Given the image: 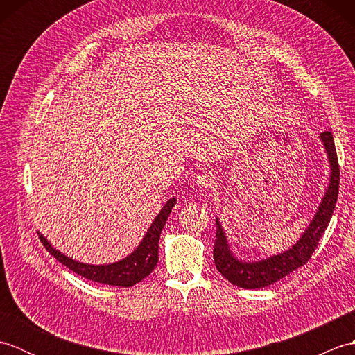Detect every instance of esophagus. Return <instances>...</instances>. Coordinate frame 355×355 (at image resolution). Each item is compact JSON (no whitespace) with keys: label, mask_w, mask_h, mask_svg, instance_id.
<instances>
[{"label":"esophagus","mask_w":355,"mask_h":355,"mask_svg":"<svg viewBox=\"0 0 355 355\" xmlns=\"http://www.w3.org/2000/svg\"><path fill=\"white\" fill-rule=\"evenodd\" d=\"M195 184L201 187V189H209V187H212L215 184V175L210 171L197 173V175H195Z\"/></svg>","instance_id":"34e87169"}]
</instances>
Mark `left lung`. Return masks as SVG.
<instances>
[{"label": "left lung", "mask_w": 355, "mask_h": 355, "mask_svg": "<svg viewBox=\"0 0 355 355\" xmlns=\"http://www.w3.org/2000/svg\"><path fill=\"white\" fill-rule=\"evenodd\" d=\"M320 141L323 148H325L331 168L328 189L325 195H323L319 209L315 210L310 225L305 229L302 236L296 241V244L291 245L288 250L259 261H241L230 250V244L220 220L218 218L215 220L216 239L214 245V261L216 270L230 284L247 290L263 288V286L275 284L279 279L290 275L291 271L305 266L308 259L311 258L314 248L318 247L319 239L322 238L323 232L327 230L331 216H333L338 197V182H340L333 134L329 131L322 132Z\"/></svg>", "instance_id": "obj_1"}]
</instances>
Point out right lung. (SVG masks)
Returning a JSON list of instances; mask_svg holds the SVG:
<instances>
[{"mask_svg":"<svg viewBox=\"0 0 355 355\" xmlns=\"http://www.w3.org/2000/svg\"><path fill=\"white\" fill-rule=\"evenodd\" d=\"M175 197L166 201V205L162 207L160 214L155 216V220L150 224L146 235L143 236L141 243L137 245V248L128 254L126 258L120 259L112 263H103V266H94V263H85L79 262L76 259L65 256L59 250L53 247L47 238L42 236L40 233L41 243L47 248V252L51 253V256L62 263V266L69 267L74 273L79 276L89 279V281L114 285V286H132L143 281L146 276L153 273L158 262V239H160V233L164 227L168 216L172 212V207L175 206Z\"/></svg>","mask_w":355,"mask_h":355,"instance_id":"right-lung-1","label":"right lung"}]
</instances>
